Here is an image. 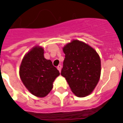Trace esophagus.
I'll use <instances>...</instances> for the list:
<instances>
[{
  "label": "esophagus",
  "instance_id": "1",
  "mask_svg": "<svg viewBox=\"0 0 123 123\" xmlns=\"http://www.w3.org/2000/svg\"><path fill=\"white\" fill-rule=\"evenodd\" d=\"M62 65H59L57 67V69L59 70L60 72H61V70H62Z\"/></svg>",
  "mask_w": 123,
  "mask_h": 123
}]
</instances>
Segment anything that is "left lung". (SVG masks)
I'll return each mask as SVG.
<instances>
[{
    "label": "left lung",
    "mask_w": 123,
    "mask_h": 123,
    "mask_svg": "<svg viewBox=\"0 0 123 123\" xmlns=\"http://www.w3.org/2000/svg\"><path fill=\"white\" fill-rule=\"evenodd\" d=\"M65 54L61 74L65 78L72 92L78 97L90 95L101 76V60L88 44L73 40L63 47Z\"/></svg>",
    "instance_id": "obj_1"
}]
</instances>
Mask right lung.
<instances>
[{
    "mask_svg": "<svg viewBox=\"0 0 123 123\" xmlns=\"http://www.w3.org/2000/svg\"><path fill=\"white\" fill-rule=\"evenodd\" d=\"M44 49L33 47L23 58L19 75L23 84L30 93L39 98L45 97L53 88V83L60 72L50 60L44 57Z\"/></svg>",
    "mask_w": 123,
    "mask_h": 123,
    "instance_id": "add662e5",
    "label": "right lung"
}]
</instances>
